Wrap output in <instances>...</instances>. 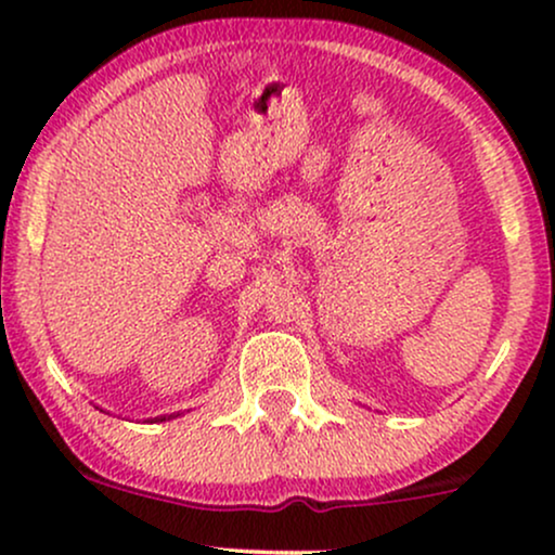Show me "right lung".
Returning <instances> with one entry per match:
<instances>
[{
    "label": "right lung",
    "instance_id": "add662e5",
    "mask_svg": "<svg viewBox=\"0 0 555 555\" xmlns=\"http://www.w3.org/2000/svg\"><path fill=\"white\" fill-rule=\"evenodd\" d=\"M162 420H167V417H162Z\"/></svg>",
    "mask_w": 555,
    "mask_h": 555
}]
</instances>
